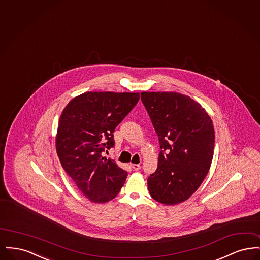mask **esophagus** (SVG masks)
Segmentation results:
<instances>
[{
	"label": "esophagus",
	"instance_id": "obj_1",
	"mask_svg": "<svg viewBox=\"0 0 260 260\" xmlns=\"http://www.w3.org/2000/svg\"><path fill=\"white\" fill-rule=\"evenodd\" d=\"M131 166H132V168H133L135 171H139L140 168H141L139 165H136V164H132Z\"/></svg>",
	"mask_w": 260,
	"mask_h": 260
}]
</instances>
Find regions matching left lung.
<instances>
[{
	"label": "left lung",
	"instance_id": "1",
	"mask_svg": "<svg viewBox=\"0 0 260 260\" xmlns=\"http://www.w3.org/2000/svg\"><path fill=\"white\" fill-rule=\"evenodd\" d=\"M141 100L159 136L157 171L147 179L151 197L173 206L190 198L209 173L214 128L209 114L175 91H142Z\"/></svg>",
	"mask_w": 260,
	"mask_h": 260
}]
</instances>
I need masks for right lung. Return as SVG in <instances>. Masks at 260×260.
Instances as JSON below:
<instances>
[{"mask_svg": "<svg viewBox=\"0 0 260 260\" xmlns=\"http://www.w3.org/2000/svg\"><path fill=\"white\" fill-rule=\"evenodd\" d=\"M139 100L138 92L87 91L63 109L55 137L62 167L93 203L115 198L127 173L102 156L114 145L113 133Z\"/></svg>", "mask_w": 260, "mask_h": 260, "instance_id": "right-lung-1", "label": "right lung"}]
</instances>
